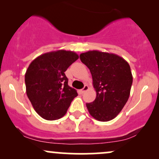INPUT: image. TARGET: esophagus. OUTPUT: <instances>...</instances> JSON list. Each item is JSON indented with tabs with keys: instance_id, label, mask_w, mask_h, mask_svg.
I'll return each mask as SVG.
<instances>
[{
	"instance_id": "obj_1",
	"label": "esophagus",
	"mask_w": 159,
	"mask_h": 159,
	"mask_svg": "<svg viewBox=\"0 0 159 159\" xmlns=\"http://www.w3.org/2000/svg\"><path fill=\"white\" fill-rule=\"evenodd\" d=\"M88 90H89V87L87 85H85L84 87V88L82 89V90H81V93H84L86 91H87Z\"/></svg>"
}]
</instances>
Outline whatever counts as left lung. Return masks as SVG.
Returning <instances> with one entry per match:
<instances>
[{
	"instance_id": "obj_1",
	"label": "left lung",
	"mask_w": 159,
	"mask_h": 159,
	"mask_svg": "<svg viewBox=\"0 0 159 159\" xmlns=\"http://www.w3.org/2000/svg\"><path fill=\"white\" fill-rule=\"evenodd\" d=\"M80 59L90 69L96 93L94 101L86 104L89 113L98 121L114 119L130 95L133 81L130 66L116 54L96 50L81 53Z\"/></svg>"
}]
</instances>
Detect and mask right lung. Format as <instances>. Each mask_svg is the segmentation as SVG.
Masks as SVG:
<instances>
[{
	"label": "right lung",
	"instance_id": "add662e5",
	"mask_svg": "<svg viewBox=\"0 0 159 159\" xmlns=\"http://www.w3.org/2000/svg\"><path fill=\"white\" fill-rule=\"evenodd\" d=\"M78 57L74 52L57 50L41 54L29 65L25 76L27 96L43 119L63 117L78 96L68 85L65 72Z\"/></svg>",
	"mask_w": 159,
	"mask_h": 159
}]
</instances>
